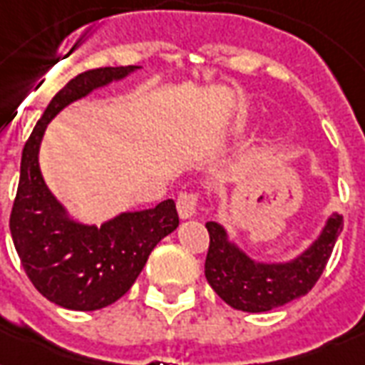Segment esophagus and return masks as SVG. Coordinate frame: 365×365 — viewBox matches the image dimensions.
Segmentation results:
<instances>
[{"label": "esophagus", "mask_w": 365, "mask_h": 365, "mask_svg": "<svg viewBox=\"0 0 365 365\" xmlns=\"http://www.w3.org/2000/svg\"><path fill=\"white\" fill-rule=\"evenodd\" d=\"M199 208V197L197 193H182L178 197V214L182 220H189L197 214Z\"/></svg>", "instance_id": "esophagus-1"}]
</instances>
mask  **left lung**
<instances>
[{
    "label": "left lung",
    "mask_w": 365,
    "mask_h": 365,
    "mask_svg": "<svg viewBox=\"0 0 365 365\" xmlns=\"http://www.w3.org/2000/svg\"><path fill=\"white\" fill-rule=\"evenodd\" d=\"M206 229L210 246L205 274L212 289L237 311L265 312L311 292L343 231V216H329L318 239L303 254L284 263L254 261L229 240L227 231L220 223L208 222Z\"/></svg>",
    "instance_id": "obj_1"
}]
</instances>
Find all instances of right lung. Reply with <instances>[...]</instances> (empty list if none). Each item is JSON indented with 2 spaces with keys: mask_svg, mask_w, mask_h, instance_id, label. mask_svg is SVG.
Returning a JSON list of instances; mask_svg holds the SVG:
<instances>
[{
  "mask_svg": "<svg viewBox=\"0 0 365 365\" xmlns=\"http://www.w3.org/2000/svg\"><path fill=\"white\" fill-rule=\"evenodd\" d=\"M136 70L138 66L98 68L73 77L54 94L22 149L11 237L37 292L70 311H96L115 303L130 289L151 250L180 225L172 199L149 210L123 212L100 227L79 223L48 191L39 170V145L48 123L71 102Z\"/></svg>",
  "mask_w": 365,
  "mask_h": 365,
  "instance_id": "right-lung-1",
  "label": "right lung"
}]
</instances>
